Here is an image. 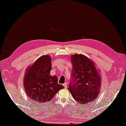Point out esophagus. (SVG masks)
<instances>
[{
    "instance_id": "34e87169",
    "label": "esophagus",
    "mask_w": 126,
    "mask_h": 126,
    "mask_svg": "<svg viewBox=\"0 0 126 126\" xmlns=\"http://www.w3.org/2000/svg\"><path fill=\"white\" fill-rule=\"evenodd\" d=\"M63 87H65V88H67V87H68V83L67 82H65L64 84H63Z\"/></svg>"
}]
</instances>
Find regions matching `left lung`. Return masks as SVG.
Segmentation results:
<instances>
[{"instance_id": "obj_1", "label": "left lung", "mask_w": 126, "mask_h": 126, "mask_svg": "<svg viewBox=\"0 0 126 126\" xmlns=\"http://www.w3.org/2000/svg\"><path fill=\"white\" fill-rule=\"evenodd\" d=\"M73 65L68 89L77 102L94 101L99 94L100 77L93 62L82 54L71 57Z\"/></svg>"}]
</instances>
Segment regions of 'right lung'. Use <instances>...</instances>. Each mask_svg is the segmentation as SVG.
I'll use <instances>...</instances> for the list:
<instances>
[{"label":"right lung","instance_id":"obj_1","mask_svg":"<svg viewBox=\"0 0 126 126\" xmlns=\"http://www.w3.org/2000/svg\"><path fill=\"white\" fill-rule=\"evenodd\" d=\"M51 57L43 56L28 68L24 79V86L27 96L34 102L50 101L64 87L58 83L56 76H51Z\"/></svg>","mask_w":126,"mask_h":126}]
</instances>
